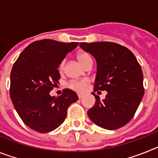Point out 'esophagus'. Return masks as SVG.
Listing matches in <instances>:
<instances>
[{
  "instance_id": "34e87169",
  "label": "esophagus",
  "mask_w": 158,
  "mask_h": 158,
  "mask_svg": "<svg viewBox=\"0 0 158 158\" xmlns=\"http://www.w3.org/2000/svg\"><path fill=\"white\" fill-rule=\"evenodd\" d=\"M83 97H84L83 94H78V98H79V99H82Z\"/></svg>"
}]
</instances>
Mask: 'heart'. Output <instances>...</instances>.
<instances>
[{
	"mask_svg": "<svg viewBox=\"0 0 158 158\" xmlns=\"http://www.w3.org/2000/svg\"><path fill=\"white\" fill-rule=\"evenodd\" d=\"M77 59L81 65L87 68L89 65H92L93 61L88 53L85 52V51H80L77 54ZM64 66H65V61H62L59 65V70L60 72H62L64 70ZM89 80H81L77 81H73L70 84V87L72 88L73 90L77 92H84L87 88L88 85H89Z\"/></svg>",
	"mask_w": 158,
	"mask_h": 158,
	"instance_id": "heart-1",
	"label": "heart"
}]
</instances>
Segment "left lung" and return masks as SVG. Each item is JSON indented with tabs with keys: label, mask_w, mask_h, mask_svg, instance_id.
<instances>
[{
	"label": "left lung",
	"mask_w": 158,
	"mask_h": 158,
	"mask_svg": "<svg viewBox=\"0 0 158 158\" xmlns=\"http://www.w3.org/2000/svg\"><path fill=\"white\" fill-rule=\"evenodd\" d=\"M81 48L96 59L97 73L94 91L107 93L88 111L89 118L106 130H116L133 118L143 95L142 68L129 49L111 42L81 43Z\"/></svg>",
	"instance_id": "8db88e82"
}]
</instances>
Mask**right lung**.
Returning a JSON list of instances; mask_svg holds the SVG:
<instances>
[{
    "mask_svg": "<svg viewBox=\"0 0 158 158\" xmlns=\"http://www.w3.org/2000/svg\"><path fill=\"white\" fill-rule=\"evenodd\" d=\"M79 43L43 40L29 44L19 54L10 74V97L25 125L47 133L58 128L67 115V108L78 100L71 89L61 96L50 95L60 79L58 68Z\"/></svg>",
    "mask_w": 158,
    "mask_h": 158,
    "instance_id": "1",
    "label": "right lung"
}]
</instances>
